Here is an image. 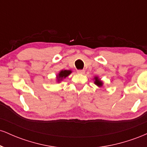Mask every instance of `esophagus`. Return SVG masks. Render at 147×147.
Returning <instances> with one entry per match:
<instances>
[{
  "mask_svg": "<svg viewBox=\"0 0 147 147\" xmlns=\"http://www.w3.org/2000/svg\"><path fill=\"white\" fill-rule=\"evenodd\" d=\"M77 73H78V74H84V73H85V70H77Z\"/></svg>",
  "mask_w": 147,
  "mask_h": 147,
  "instance_id": "obj_1",
  "label": "esophagus"
}]
</instances>
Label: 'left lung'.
<instances>
[{
  "mask_svg": "<svg viewBox=\"0 0 147 147\" xmlns=\"http://www.w3.org/2000/svg\"><path fill=\"white\" fill-rule=\"evenodd\" d=\"M93 80H94V84H95L96 86H97L99 88L103 87V86H104V82L101 80V79L99 78V77L95 76V77H94Z\"/></svg>",
  "mask_w": 147,
  "mask_h": 147,
  "instance_id": "left-lung-1",
  "label": "left lung"
}]
</instances>
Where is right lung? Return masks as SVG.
Masks as SVG:
<instances>
[{
	"mask_svg": "<svg viewBox=\"0 0 147 147\" xmlns=\"http://www.w3.org/2000/svg\"><path fill=\"white\" fill-rule=\"evenodd\" d=\"M71 73L72 70H61L57 75V83H60V82H62L64 79H65L67 77H68Z\"/></svg>",
	"mask_w": 147,
	"mask_h": 147,
	"instance_id": "obj_1",
	"label": "right lung"
}]
</instances>
